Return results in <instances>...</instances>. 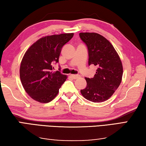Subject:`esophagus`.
<instances>
[{
  "label": "esophagus",
  "instance_id": "esophagus-1",
  "mask_svg": "<svg viewBox=\"0 0 146 146\" xmlns=\"http://www.w3.org/2000/svg\"><path fill=\"white\" fill-rule=\"evenodd\" d=\"M71 78L74 79V80H76V79H78L79 78H80V76L79 74H72L71 76Z\"/></svg>",
  "mask_w": 146,
  "mask_h": 146
}]
</instances>
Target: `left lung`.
Returning <instances> with one entry per match:
<instances>
[{
  "label": "left lung",
  "mask_w": 146,
  "mask_h": 146,
  "mask_svg": "<svg viewBox=\"0 0 146 146\" xmlns=\"http://www.w3.org/2000/svg\"><path fill=\"white\" fill-rule=\"evenodd\" d=\"M89 53V65L97 66L94 76L85 78L87 87L81 90L83 96L89 101H106L118 89L123 75L122 64L113 45L96 33H80Z\"/></svg>",
  "instance_id": "left-lung-1"
}]
</instances>
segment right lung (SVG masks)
Listing matches in <instances>:
<instances>
[{"label": "right lung", "instance_id": "obj_1", "mask_svg": "<svg viewBox=\"0 0 146 146\" xmlns=\"http://www.w3.org/2000/svg\"><path fill=\"white\" fill-rule=\"evenodd\" d=\"M73 35L72 33H62L42 37L26 52L20 66V78L25 91L35 101L51 102L66 81V75L52 71V64L58 63L62 48Z\"/></svg>", "mask_w": 146, "mask_h": 146}]
</instances>
